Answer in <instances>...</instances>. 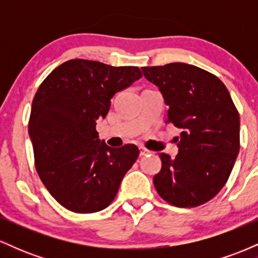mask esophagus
I'll list each match as a JSON object with an SVG mask.
<instances>
[{
	"instance_id": "esophagus-1",
	"label": "esophagus",
	"mask_w": 258,
	"mask_h": 258,
	"mask_svg": "<svg viewBox=\"0 0 258 258\" xmlns=\"http://www.w3.org/2000/svg\"><path fill=\"white\" fill-rule=\"evenodd\" d=\"M149 153H150L149 150H147V149H144V148L139 147V155H141V156H146L147 154H149Z\"/></svg>"
}]
</instances>
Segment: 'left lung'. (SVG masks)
Returning <instances> with one entry per match:
<instances>
[{"label":"left lung","instance_id":"left-lung-1","mask_svg":"<svg viewBox=\"0 0 258 258\" xmlns=\"http://www.w3.org/2000/svg\"><path fill=\"white\" fill-rule=\"evenodd\" d=\"M142 72L168 105L166 122L182 130L176 158L160 154L154 185L171 205H203L226 184L239 154L240 119L232 97L217 76L195 65L170 63Z\"/></svg>","mask_w":258,"mask_h":258}]
</instances>
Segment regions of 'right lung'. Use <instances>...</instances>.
Here are the masks:
<instances>
[{"mask_svg": "<svg viewBox=\"0 0 258 258\" xmlns=\"http://www.w3.org/2000/svg\"><path fill=\"white\" fill-rule=\"evenodd\" d=\"M142 78L137 67L73 59L44 79L32 100L29 136L35 166L55 200L78 214L110 205L138 158L133 144L108 147L96 131L116 92Z\"/></svg>", "mask_w": 258, "mask_h": 258, "instance_id": "right-lung-1", "label": "right lung"}]
</instances>
